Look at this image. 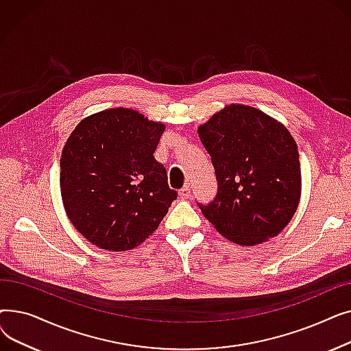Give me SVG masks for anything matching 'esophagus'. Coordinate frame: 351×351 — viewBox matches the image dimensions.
Returning a JSON list of instances; mask_svg holds the SVG:
<instances>
[{"label": "esophagus", "mask_w": 351, "mask_h": 351, "mask_svg": "<svg viewBox=\"0 0 351 351\" xmlns=\"http://www.w3.org/2000/svg\"><path fill=\"white\" fill-rule=\"evenodd\" d=\"M189 195H191V186H189V183H186V185L179 191V196L183 197V199H186Z\"/></svg>", "instance_id": "34e87169"}]
</instances>
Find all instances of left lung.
<instances>
[{
  "mask_svg": "<svg viewBox=\"0 0 351 351\" xmlns=\"http://www.w3.org/2000/svg\"><path fill=\"white\" fill-rule=\"evenodd\" d=\"M212 158L216 197L199 205L230 242L254 246L279 234L302 193L298 145L287 128L253 106L230 104L197 128Z\"/></svg>",
  "mask_w": 351,
  "mask_h": 351,
  "instance_id": "1",
  "label": "left lung"
}]
</instances>
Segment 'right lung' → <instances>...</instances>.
<instances>
[{
	"instance_id": "add662e5",
	"label": "right lung",
	"mask_w": 351,
	"mask_h": 351,
	"mask_svg": "<svg viewBox=\"0 0 351 351\" xmlns=\"http://www.w3.org/2000/svg\"><path fill=\"white\" fill-rule=\"evenodd\" d=\"M165 125L128 108L82 119L61 155L60 186L68 219L105 250L139 246L168 213L176 191L154 152Z\"/></svg>"
}]
</instances>
